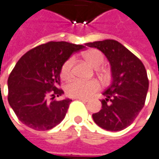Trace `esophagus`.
Masks as SVG:
<instances>
[{
  "mask_svg": "<svg viewBox=\"0 0 159 159\" xmlns=\"http://www.w3.org/2000/svg\"><path fill=\"white\" fill-rule=\"evenodd\" d=\"M78 98V99H80V100H82V101H85V102H88V101L89 100L88 98H82V97H78V98Z\"/></svg>",
  "mask_w": 159,
  "mask_h": 159,
  "instance_id": "34e87169",
  "label": "esophagus"
}]
</instances>
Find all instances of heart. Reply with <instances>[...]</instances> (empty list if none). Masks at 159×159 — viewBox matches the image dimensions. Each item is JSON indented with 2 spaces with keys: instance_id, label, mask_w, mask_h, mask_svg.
Instances as JSON below:
<instances>
[{
  "instance_id": "1",
  "label": "heart",
  "mask_w": 159,
  "mask_h": 159,
  "mask_svg": "<svg viewBox=\"0 0 159 159\" xmlns=\"http://www.w3.org/2000/svg\"><path fill=\"white\" fill-rule=\"evenodd\" d=\"M83 58L95 69L99 68L105 61V57L101 51L96 49H90L83 53ZM74 59L69 58L63 63L61 70V76L63 79H68L72 74ZM99 89V83L95 80H84L80 79H72L65 86V92L68 96L78 98H88Z\"/></svg>"
}]
</instances>
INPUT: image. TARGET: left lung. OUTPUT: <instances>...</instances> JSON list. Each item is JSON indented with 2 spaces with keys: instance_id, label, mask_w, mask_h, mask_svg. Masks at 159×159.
I'll return each mask as SVG.
<instances>
[{
  "instance_id": "8db88e82",
  "label": "left lung",
  "mask_w": 159,
  "mask_h": 159,
  "mask_svg": "<svg viewBox=\"0 0 159 159\" xmlns=\"http://www.w3.org/2000/svg\"><path fill=\"white\" fill-rule=\"evenodd\" d=\"M107 57L112 82L103 92L102 108L92 115L98 126L109 131L129 127L145 105L148 89L147 70L142 61L119 41L105 40L86 43Z\"/></svg>"
}]
</instances>
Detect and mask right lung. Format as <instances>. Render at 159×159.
<instances>
[{"label": "right lung", "instance_id": "add662e5", "mask_svg": "<svg viewBox=\"0 0 159 159\" xmlns=\"http://www.w3.org/2000/svg\"><path fill=\"white\" fill-rule=\"evenodd\" d=\"M83 49L67 41H49L18 61L8 79V101L19 120L38 131L51 129L62 121L72 100L55 99L64 93L58 88L61 66Z\"/></svg>", "mask_w": 159, "mask_h": 159}]
</instances>
